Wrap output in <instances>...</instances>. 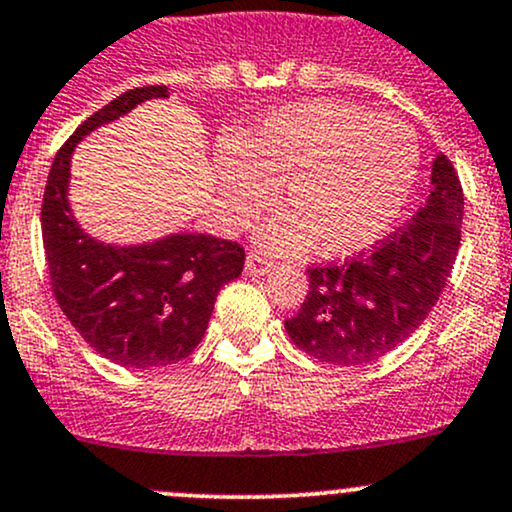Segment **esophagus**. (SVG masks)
<instances>
[{
	"instance_id": "1",
	"label": "esophagus",
	"mask_w": 512,
	"mask_h": 512,
	"mask_svg": "<svg viewBox=\"0 0 512 512\" xmlns=\"http://www.w3.org/2000/svg\"><path fill=\"white\" fill-rule=\"evenodd\" d=\"M272 262L267 260V257H262V255H257V252H250V255H247V262H245V270L250 272V274H257V277H262V274H267V272H272Z\"/></svg>"
}]
</instances>
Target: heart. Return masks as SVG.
Returning <instances> with one entry per match:
<instances>
[{
    "mask_svg": "<svg viewBox=\"0 0 512 512\" xmlns=\"http://www.w3.org/2000/svg\"><path fill=\"white\" fill-rule=\"evenodd\" d=\"M419 171L412 127L343 100L282 107L247 134L240 152L223 157V196L235 223H245L282 184L289 211L260 228L279 255L316 250L348 257L383 240Z\"/></svg>",
    "mask_w": 512,
    "mask_h": 512,
    "instance_id": "heart-1",
    "label": "heart"
}]
</instances>
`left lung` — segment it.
<instances>
[{
    "mask_svg": "<svg viewBox=\"0 0 512 512\" xmlns=\"http://www.w3.org/2000/svg\"><path fill=\"white\" fill-rule=\"evenodd\" d=\"M464 223V193L444 154L432 161V188L405 228L373 252L309 270V294L289 338L311 358L365 365L395 351L437 304L454 270Z\"/></svg>",
    "mask_w": 512,
    "mask_h": 512,
    "instance_id": "1",
    "label": "left lung"
}]
</instances>
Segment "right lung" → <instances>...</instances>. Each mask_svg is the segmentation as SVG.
<instances>
[{"mask_svg": "<svg viewBox=\"0 0 512 512\" xmlns=\"http://www.w3.org/2000/svg\"><path fill=\"white\" fill-rule=\"evenodd\" d=\"M157 98H169L166 85L127 90L90 115L58 149L41 203L43 250L58 306L90 348L125 368H154L191 355L211 321L215 297L245 265L238 242L215 235L181 230L115 245L93 238L75 218L68 201L75 147Z\"/></svg>", "mask_w": 512, "mask_h": 512, "instance_id": "1", "label": "right lung"}]
</instances>
